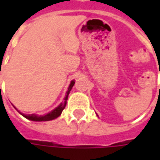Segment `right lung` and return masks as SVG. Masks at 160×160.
I'll list each match as a JSON object with an SVG mask.
<instances>
[{
  "instance_id": "obj_1",
  "label": "right lung",
  "mask_w": 160,
  "mask_h": 160,
  "mask_svg": "<svg viewBox=\"0 0 160 160\" xmlns=\"http://www.w3.org/2000/svg\"><path fill=\"white\" fill-rule=\"evenodd\" d=\"M74 80H72L71 81V83H70L69 87L68 88V91H67V93L66 96L64 98V99L63 101L61 103V104L56 108V109H54L52 111H50L49 112L48 114L44 115V116H37L35 114H31V115H25L22 114V113H20V114L22 115L24 118H26V119H29L31 121H35V122H44V121H50L53 120V119H56L59 117L60 115L62 114V112L64 110V108L66 106L67 104V100H68V94H69L70 91L72 89V87H73V85H74ZM16 109V108H15Z\"/></svg>"
}]
</instances>
